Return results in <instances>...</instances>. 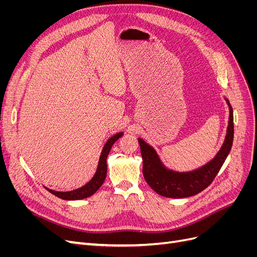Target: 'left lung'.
<instances>
[{"instance_id": "8db88e82", "label": "left lung", "mask_w": 257, "mask_h": 257, "mask_svg": "<svg viewBox=\"0 0 257 257\" xmlns=\"http://www.w3.org/2000/svg\"><path fill=\"white\" fill-rule=\"evenodd\" d=\"M227 104L229 106L228 128L221 150L207 165L192 173L181 174L167 170L162 165L152 148L147 145L143 139H138L144 163L143 174L147 183L150 185L152 190L165 197L184 198L196 195L212 183L226 160L231 149L232 141H234V115H232V109L228 100Z\"/></svg>"}]
</instances>
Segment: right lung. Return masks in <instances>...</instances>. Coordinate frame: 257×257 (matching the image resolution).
I'll use <instances>...</instances> for the list:
<instances>
[{
    "label": "right lung",
    "instance_id": "obj_1",
    "mask_svg": "<svg viewBox=\"0 0 257 257\" xmlns=\"http://www.w3.org/2000/svg\"><path fill=\"white\" fill-rule=\"evenodd\" d=\"M122 135H123L122 133L115 134L114 136H112L109 139V141L106 143L104 149H103V152H102V154H100L99 162H98V167H97V170H96L94 177L91 179L90 182H88L87 184L83 185L82 188H79V189L71 191V192H57V191H52V190H49V189H47V190L51 194H53V195H56V196H58L59 198H62V199H66V200L82 199V198H87V197L93 195V194H94L100 188V186H102V184L105 181L106 174H107V163H106L107 157H108V154H109V151L111 149L112 145L116 141H118V139Z\"/></svg>",
    "mask_w": 257,
    "mask_h": 257
}]
</instances>
